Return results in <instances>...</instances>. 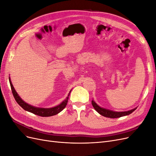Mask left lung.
<instances>
[{"instance_id":"obj_1","label":"left lung","mask_w":156,"mask_h":156,"mask_svg":"<svg viewBox=\"0 0 156 156\" xmlns=\"http://www.w3.org/2000/svg\"><path fill=\"white\" fill-rule=\"evenodd\" d=\"M92 105L94 108V109H95L99 114H100L101 115L105 117L110 118V119H116V118H120L122 116L128 115L131 114V112H133L136 108H135L132 110H130L128 111H125V112H115V111L105 109V108L100 107V106H98L94 101H92Z\"/></svg>"}]
</instances>
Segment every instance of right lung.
<instances>
[{"mask_svg":"<svg viewBox=\"0 0 156 156\" xmlns=\"http://www.w3.org/2000/svg\"><path fill=\"white\" fill-rule=\"evenodd\" d=\"M10 80V87H11V89H12V92L13 94V96L15 98L16 101H17V103H18L19 105H20L23 109H25V111H27L29 112H30L33 114L36 115H38L40 116H43V117H47V116H54L57 115L58 113H59L60 112L62 111L64 108L66 107L67 105V103H68V100L69 98V94L71 92V90L68 94V96L67 97V98L66 99V100L62 102V103H60V104L58 106L53 107V108H37V107H33L31 106L29 104H27L25 102L23 101L20 98V97L18 96V94H17L16 91L15 90V89H14L12 84L11 83L10 81V79H9Z\"/></svg>","mask_w":156,"mask_h":156,"instance_id":"obj_1","label":"right lung"}]
</instances>
